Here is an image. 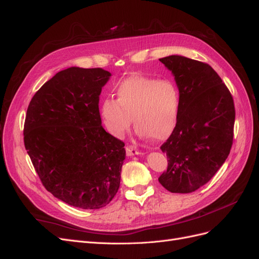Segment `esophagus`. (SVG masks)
Listing matches in <instances>:
<instances>
[{
    "label": "esophagus",
    "mask_w": 259,
    "mask_h": 259,
    "mask_svg": "<svg viewBox=\"0 0 259 259\" xmlns=\"http://www.w3.org/2000/svg\"><path fill=\"white\" fill-rule=\"evenodd\" d=\"M125 151H126V154L127 155H136V154H139V151L137 150V149L134 147V146H132V145H128V146H126V148H125Z\"/></svg>",
    "instance_id": "34e87169"
}]
</instances>
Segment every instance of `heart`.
Segmentation results:
<instances>
[{"label":"heart","mask_w":259,"mask_h":259,"mask_svg":"<svg viewBox=\"0 0 259 259\" xmlns=\"http://www.w3.org/2000/svg\"><path fill=\"white\" fill-rule=\"evenodd\" d=\"M116 100L105 99L101 119L113 136L122 137L132 120L140 135L155 140L167 138L176 127L180 111V93L170 80L134 75L115 90Z\"/></svg>","instance_id":"obj_1"}]
</instances>
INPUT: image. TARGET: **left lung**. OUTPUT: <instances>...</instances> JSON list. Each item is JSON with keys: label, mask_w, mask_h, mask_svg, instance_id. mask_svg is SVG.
<instances>
[{"label": "left lung", "mask_w": 259, "mask_h": 259, "mask_svg": "<svg viewBox=\"0 0 259 259\" xmlns=\"http://www.w3.org/2000/svg\"><path fill=\"white\" fill-rule=\"evenodd\" d=\"M174 74L180 93L176 127L161 146L167 168L160 184L173 193H191L208 183L228 158L236 119L230 91L206 62L160 58Z\"/></svg>", "instance_id": "obj_1"}]
</instances>
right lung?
<instances>
[{
  "label": "right lung",
  "instance_id": "right-lung-1",
  "mask_svg": "<svg viewBox=\"0 0 259 259\" xmlns=\"http://www.w3.org/2000/svg\"><path fill=\"white\" fill-rule=\"evenodd\" d=\"M101 68L56 73L31 99L23 142L45 189L83 209L106 206L120 187L122 140L101 125L99 95L110 77Z\"/></svg>",
  "mask_w": 259,
  "mask_h": 259
}]
</instances>
